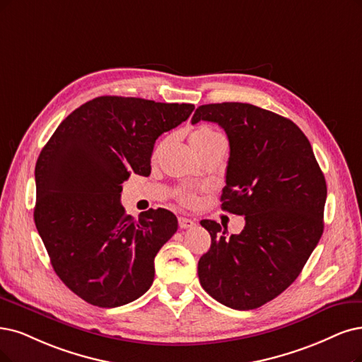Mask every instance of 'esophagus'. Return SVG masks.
Segmentation results:
<instances>
[{"mask_svg":"<svg viewBox=\"0 0 362 362\" xmlns=\"http://www.w3.org/2000/svg\"><path fill=\"white\" fill-rule=\"evenodd\" d=\"M197 222L194 219H189V218H179V226L182 230H188V228H192V226H195Z\"/></svg>","mask_w":362,"mask_h":362,"instance_id":"1","label":"esophagus"}]
</instances>
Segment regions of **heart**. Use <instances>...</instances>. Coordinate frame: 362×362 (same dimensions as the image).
I'll return each instance as SVG.
<instances>
[{"instance_id":"b5f03b06","label":"heart","mask_w":362,"mask_h":362,"mask_svg":"<svg viewBox=\"0 0 362 362\" xmlns=\"http://www.w3.org/2000/svg\"><path fill=\"white\" fill-rule=\"evenodd\" d=\"M219 139H222V136L216 129H213L209 125H199L191 134V144L194 147V151L198 153L199 151H203L204 147L210 146L213 141H216ZM165 144H167V140H163L155 147V152H153L155 158L159 156L160 152L164 151ZM177 199H179L180 204L188 206V207H194L198 203L197 194L191 192V191H182V192H179L177 194Z\"/></svg>"}]
</instances>
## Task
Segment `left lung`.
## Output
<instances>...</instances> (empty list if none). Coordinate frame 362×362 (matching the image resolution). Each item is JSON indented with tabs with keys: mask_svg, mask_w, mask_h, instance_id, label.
Masks as SVG:
<instances>
[{
	"mask_svg": "<svg viewBox=\"0 0 362 362\" xmlns=\"http://www.w3.org/2000/svg\"><path fill=\"white\" fill-rule=\"evenodd\" d=\"M215 122L230 140L222 209L245 216L240 234L204 219L211 245L199 284L235 310L258 309L301 273L324 233L327 183L310 141L292 120L246 103L199 105L192 124Z\"/></svg>",
	"mask_w": 362,
	"mask_h": 362,
	"instance_id": "1",
	"label": "left lung"
}]
</instances>
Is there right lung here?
I'll return each mask as SVG.
<instances>
[{"label":"right lung","instance_id":"obj_1","mask_svg":"<svg viewBox=\"0 0 362 362\" xmlns=\"http://www.w3.org/2000/svg\"><path fill=\"white\" fill-rule=\"evenodd\" d=\"M194 104L98 97L66 116L35 164L34 221L58 277L98 307H119L153 284L155 257L177 231L167 209L139 221L120 204L131 173L151 174L156 139Z\"/></svg>","mask_w":362,"mask_h":362}]
</instances>
